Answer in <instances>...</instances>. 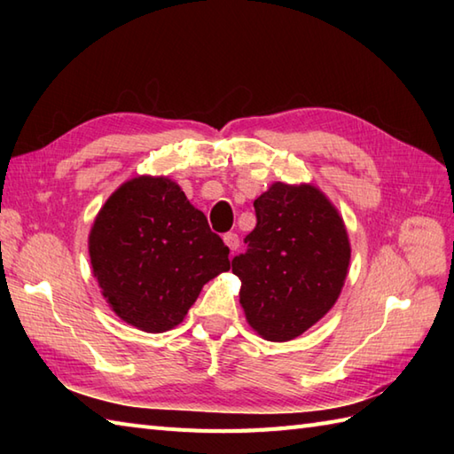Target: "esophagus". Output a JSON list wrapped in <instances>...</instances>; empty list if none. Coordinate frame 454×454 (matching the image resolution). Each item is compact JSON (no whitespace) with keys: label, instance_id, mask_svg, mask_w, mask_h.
I'll list each match as a JSON object with an SVG mask.
<instances>
[{"label":"esophagus","instance_id":"1","mask_svg":"<svg viewBox=\"0 0 454 454\" xmlns=\"http://www.w3.org/2000/svg\"><path fill=\"white\" fill-rule=\"evenodd\" d=\"M224 244L232 249V252H236V249L239 247V236L234 234V232H228L224 234Z\"/></svg>","mask_w":454,"mask_h":454}]
</instances>
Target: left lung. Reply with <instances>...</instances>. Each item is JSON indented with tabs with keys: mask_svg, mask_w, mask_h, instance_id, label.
Segmentation results:
<instances>
[{
	"mask_svg": "<svg viewBox=\"0 0 454 454\" xmlns=\"http://www.w3.org/2000/svg\"><path fill=\"white\" fill-rule=\"evenodd\" d=\"M257 224L232 259L239 304L267 341H291L320 322L341 294L351 262L345 222L312 183L275 181L254 202Z\"/></svg>",
	"mask_w": 454,
	"mask_h": 454,
	"instance_id": "8db88e82",
	"label": "left lung"
}]
</instances>
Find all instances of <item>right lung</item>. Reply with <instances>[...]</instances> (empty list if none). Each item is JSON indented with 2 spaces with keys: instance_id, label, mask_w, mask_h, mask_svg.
Instances as JSON below:
<instances>
[{
  "instance_id": "right-lung-1",
  "label": "right lung",
  "mask_w": 454,
  "mask_h": 454,
  "mask_svg": "<svg viewBox=\"0 0 454 454\" xmlns=\"http://www.w3.org/2000/svg\"><path fill=\"white\" fill-rule=\"evenodd\" d=\"M88 246L109 308L146 333L179 325L202 286L230 269L228 246L166 176L124 181L95 216Z\"/></svg>"
}]
</instances>
